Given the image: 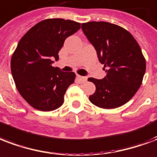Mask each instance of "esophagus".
<instances>
[{
    "label": "esophagus",
    "mask_w": 157,
    "mask_h": 157,
    "mask_svg": "<svg viewBox=\"0 0 157 157\" xmlns=\"http://www.w3.org/2000/svg\"><path fill=\"white\" fill-rule=\"evenodd\" d=\"M78 79L82 82H85V81H87V77L86 76H77Z\"/></svg>",
    "instance_id": "esophagus-1"
}]
</instances>
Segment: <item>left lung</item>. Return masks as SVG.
Segmentation results:
<instances>
[{
	"mask_svg": "<svg viewBox=\"0 0 157 157\" xmlns=\"http://www.w3.org/2000/svg\"><path fill=\"white\" fill-rule=\"evenodd\" d=\"M81 29L107 67L103 79L89 78L95 85L90 101L102 109H115L128 102L142 85L146 60L128 31L105 21L84 23Z\"/></svg>",
	"mask_w": 157,
	"mask_h": 157,
	"instance_id": "1",
	"label": "left lung"
}]
</instances>
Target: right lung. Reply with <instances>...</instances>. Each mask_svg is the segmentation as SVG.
Returning <instances> with one entry per match:
<instances>
[{
	"label": "right lung",
	"mask_w": 157,
	"mask_h": 157,
	"mask_svg": "<svg viewBox=\"0 0 157 157\" xmlns=\"http://www.w3.org/2000/svg\"><path fill=\"white\" fill-rule=\"evenodd\" d=\"M81 29V24L63 19H48L23 36L12 55L10 68L18 91L36 109L52 111L62 106L64 94L74 83V72L52 64L59 59L64 41Z\"/></svg>",
	"instance_id": "right-lung-1"
}]
</instances>
